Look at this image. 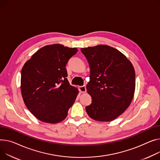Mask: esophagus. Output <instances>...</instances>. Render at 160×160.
Masks as SVG:
<instances>
[{
	"instance_id": "34e87169",
	"label": "esophagus",
	"mask_w": 160,
	"mask_h": 160,
	"mask_svg": "<svg viewBox=\"0 0 160 160\" xmlns=\"http://www.w3.org/2000/svg\"><path fill=\"white\" fill-rule=\"evenodd\" d=\"M78 89L79 91L81 92H86V86H80L78 88Z\"/></svg>"
}]
</instances>
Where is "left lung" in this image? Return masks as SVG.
Instances as JSON below:
<instances>
[{
  "label": "left lung",
  "mask_w": 160,
  "mask_h": 160,
  "mask_svg": "<svg viewBox=\"0 0 160 160\" xmlns=\"http://www.w3.org/2000/svg\"><path fill=\"white\" fill-rule=\"evenodd\" d=\"M90 66L87 85L92 102L86 110L94 120L110 122L129 107L135 91V71L131 62L111 46L81 48Z\"/></svg>",
  "instance_id": "left-lung-1"
}]
</instances>
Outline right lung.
Listing matches in <instances>:
<instances>
[{
	"instance_id": "add662e5",
	"label": "right lung",
	"mask_w": 160,
	"mask_h": 160,
	"mask_svg": "<svg viewBox=\"0 0 160 160\" xmlns=\"http://www.w3.org/2000/svg\"><path fill=\"white\" fill-rule=\"evenodd\" d=\"M75 48L46 46L27 61L21 71V92L29 111L39 120L56 123L64 120L78 90L69 84L66 66Z\"/></svg>"
}]
</instances>
